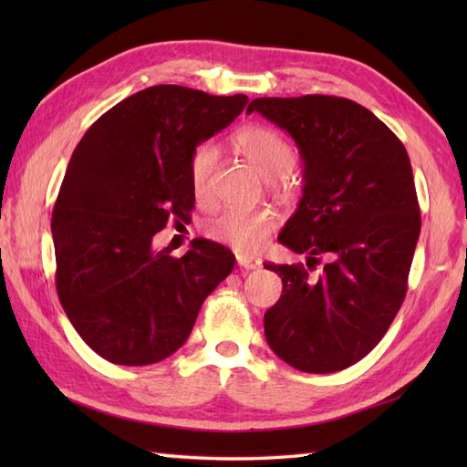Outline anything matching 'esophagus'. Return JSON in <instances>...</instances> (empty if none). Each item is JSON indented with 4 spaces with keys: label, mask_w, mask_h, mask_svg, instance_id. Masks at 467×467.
<instances>
[{
    "label": "esophagus",
    "mask_w": 467,
    "mask_h": 467,
    "mask_svg": "<svg viewBox=\"0 0 467 467\" xmlns=\"http://www.w3.org/2000/svg\"><path fill=\"white\" fill-rule=\"evenodd\" d=\"M236 261H239V265L246 271H254L261 266V259H256L253 254H236Z\"/></svg>",
    "instance_id": "esophagus-1"
}]
</instances>
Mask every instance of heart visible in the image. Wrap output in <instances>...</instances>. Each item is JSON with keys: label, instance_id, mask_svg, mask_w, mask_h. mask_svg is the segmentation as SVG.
Listing matches in <instances>:
<instances>
[{"label": "heart", "instance_id": "obj_1", "mask_svg": "<svg viewBox=\"0 0 467 467\" xmlns=\"http://www.w3.org/2000/svg\"><path fill=\"white\" fill-rule=\"evenodd\" d=\"M234 146L246 162L266 181L273 178H286L295 164V152L291 144L281 134L271 128L254 126L246 128L234 138ZM218 164V150L213 144H201L191 156L188 164V178H191V191L196 202H208L211 191V178ZM276 224V214L269 208L259 211H224L213 218L206 226L211 239L233 244L234 249L254 251L269 236Z\"/></svg>", "mask_w": 467, "mask_h": 467}]
</instances>
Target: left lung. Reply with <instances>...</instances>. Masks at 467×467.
<instances>
[{"instance_id":"obj_1","label":"left lung","mask_w":467,"mask_h":467,"mask_svg":"<svg viewBox=\"0 0 467 467\" xmlns=\"http://www.w3.org/2000/svg\"><path fill=\"white\" fill-rule=\"evenodd\" d=\"M259 112L289 134L303 161V196L279 243L306 254L273 265L281 299L265 313L275 355L305 373L351 367L383 339L408 291L421 216L408 150L379 118L337 96L256 98Z\"/></svg>"}]
</instances>
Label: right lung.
Returning a JSON list of instances; mask_svg holds the SVG:
<instances>
[{
	"mask_svg": "<svg viewBox=\"0 0 467 467\" xmlns=\"http://www.w3.org/2000/svg\"><path fill=\"white\" fill-rule=\"evenodd\" d=\"M249 98L152 86L110 108L69 158L52 214L56 289L86 345L116 365L181 349L234 254L196 239L182 256L156 249L168 221L194 206L188 164Z\"/></svg>",
	"mask_w": 467,
	"mask_h": 467,
	"instance_id": "right-lung-1",
	"label": "right lung"
}]
</instances>
